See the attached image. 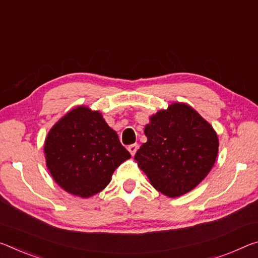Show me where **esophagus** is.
Returning <instances> with one entry per match:
<instances>
[{
	"label": "esophagus",
	"instance_id": "34e87169",
	"mask_svg": "<svg viewBox=\"0 0 258 258\" xmlns=\"http://www.w3.org/2000/svg\"><path fill=\"white\" fill-rule=\"evenodd\" d=\"M138 148H139L138 144H133V145H130L127 149H128V151H130V153H131V155H134V154L137 153Z\"/></svg>",
	"mask_w": 258,
	"mask_h": 258
}]
</instances>
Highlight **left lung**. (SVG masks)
Here are the masks:
<instances>
[{"instance_id":"8db88e82","label":"left lung","mask_w":258,"mask_h":258,"mask_svg":"<svg viewBox=\"0 0 258 258\" xmlns=\"http://www.w3.org/2000/svg\"><path fill=\"white\" fill-rule=\"evenodd\" d=\"M145 134L148 140L136 159L151 185L166 196L188 193L215 164L217 134L189 105L173 103L158 111L150 117Z\"/></svg>"}]
</instances>
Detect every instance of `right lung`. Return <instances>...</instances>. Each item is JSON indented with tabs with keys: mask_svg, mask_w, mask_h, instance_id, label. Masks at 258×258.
Masks as SVG:
<instances>
[{
	"mask_svg": "<svg viewBox=\"0 0 258 258\" xmlns=\"http://www.w3.org/2000/svg\"><path fill=\"white\" fill-rule=\"evenodd\" d=\"M47 166L69 193L89 198L111 180L131 154L97 111L78 107L57 121L44 142Z\"/></svg>",
	"mask_w": 258,
	"mask_h": 258,
	"instance_id": "right-lung-1",
	"label": "right lung"
}]
</instances>
